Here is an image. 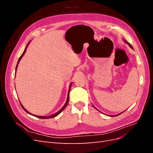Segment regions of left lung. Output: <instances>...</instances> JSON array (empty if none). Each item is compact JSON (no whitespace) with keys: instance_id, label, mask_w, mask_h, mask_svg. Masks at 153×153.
I'll use <instances>...</instances> for the list:
<instances>
[{"instance_id":"left-lung-1","label":"left lung","mask_w":153,"mask_h":153,"mask_svg":"<svg viewBox=\"0 0 153 153\" xmlns=\"http://www.w3.org/2000/svg\"><path fill=\"white\" fill-rule=\"evenodd\" d=\"M124 41H125V43H127V44H128V45L129 46V47H130L131 48H133V47H132V46L131 45V44H129V43L128 42V41H126V40H124ZM94 108H95V107H94ZM121 114H122V113H121ZM121 114H118V115H120ZM117 115H115V116H117Z\"/></svg>"}]
</instances>
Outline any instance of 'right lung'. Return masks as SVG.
<instances>
[{
	"instance_id": "1",
	"label": "right lung",
	"mask_w": 153,
	"mask_h": 153,
	"mask_svg": "<svg viewBox=\"0 0 153 153\" xmlns=\"http://www.w3.org/2000/svg\"><path fill=\"white\" fill-rule=\"evenodd\" d=\"M29 42L28 43V44L27 45V47H26V48H25V49L24 50V52H23V53L22 54V55L20 57V58H19V59H18V62H17V64H16V69H17V68H18V63H19V62H20V61L21 60V59H22V57H23V55H24V53H25V51H26V48H27V46L29 45ZM71 84L69 85V91H68V98H67V101H66V103H65V105H64V106H63V107L59 111H58V112H57V113H55V114H53V115H49V116H39V115H33V114H31L30 112H29L28 111H27V110H25V108L24 107V106H22V105L20 103V105H21V106H22V107L23 108V109H24L25 112H27V113H28V114H30V115H34L35 117H38V118H39V119H49V118H53V117H56L57 115H58L60 113H61L62 111L65 108L66 106H67V105H68V102H69V92H70V88H71Z\"/></svg>"
}]
</instances>
